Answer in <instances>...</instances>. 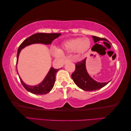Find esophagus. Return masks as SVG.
I'll return each instance as SVG.
<instances>
[{"label": "esophagus", "instance_id": "esophagus-1", "mask_svg": "<svg viewBox=\"0 0 131 131\" xmlns=\"http://www.w3.org/2000/svg\"><path fill=\"white\" fill-rule=\"evenodd\" d=\"M68 61V59H66V60H64V63H66V62Z\"/></svg>", "mask_w": 131, "mask_h": 131}]
</instances>
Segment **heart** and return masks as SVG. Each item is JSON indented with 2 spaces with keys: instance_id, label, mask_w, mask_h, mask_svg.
Returning <instances> with one entry per match:
<instances>
[{
  "instance_id": "b5f03b06",
  "label": "heart",
  "mask_w": 131,
  "mask_h": 131,
  "mask_svg": "<svg viewBox=\"0 0 131 131\" xmlns=\"http://www.w3.org/2000/svg\"><path fill=\"white\" fill-rule=\"evenodd\" d=\"M91 40L86 38H76L68 40L64 43L62 45L63 50L67 52L75 51L78 54H82L88 50L91 47ZM53 54L55 56L60 57L61 56V52L59 49H54L52 51Z\"/></svg>"
}]
</instances>
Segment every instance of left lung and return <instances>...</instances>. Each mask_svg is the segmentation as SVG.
Returning <instances> with one entry per match:
<instances>
[{
	"label": "left lung",
	"mask_w": 131,
	"mask_h": 131,
	"mask_svg": "<svg viewBox=\"0 0 131 131\" xmlns=\"http://www.w3.org/2000/svg\"><path fill=\"white\" fill-rule=\"evenodd\" d=\"M92 38L95 43L100 40H107L105 38L95 36H92ZM85 63L86 59L77 62L75 64V70L71 75V78L74 82L80 88L85 91H93L102 88L110 82V81L107 82H97L92 79L86 70Z\"/></svg>",
	"instance_id": "8db88e82"
}]
</instances>
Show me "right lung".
Wrapping results in <instances>:
<instances>
[{
    "mask_svg": "<svg viewBox=\"0 0 131 131\" xmlns=\"http://www.w3.org/2000/svg\"><path fill=\"white\" fill-rule=\"evenodd\" d=\"M60 35L61 34L57 33H36L30 36L29 37L24 40L19 46L18 51H17V63L21 50L24 48L25 46L34 43L50 44L53 40L59 37ZM59 70V69H55L54 68L51 67L44 80L39 84L35 86H29L26 85L24 83L20 77H19V78H20V81L23 86L27 91L32 93L35 94V95H45L52 89L56 81V75L57 72Z\"/></svg>",
    "mask_w": 131,
    "mask_h": 131,
    "instance_id": "1",
    "label": "right lung"
}]
</instances>
